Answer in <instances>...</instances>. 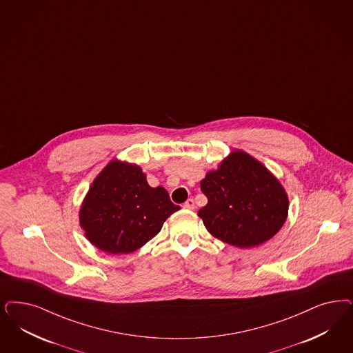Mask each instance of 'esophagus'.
Wrapping results in <instances>:
<instances>
[{
    "label": "esophagus",
    "instance_id": "1",
    "mask_svg": "<svg viewBox=\"0 0 353 353\" xmlns=\"http://www.w3.org/2000/svg\"><path fill=\"white\" fill-rule=\"evenodd\" d=\"M183 208H186V210H194V201L192 199V198H189L185 203H183Z\"/></svg>",
    "mask_w": 353,
    "mask_h": 353
}]
</instances>
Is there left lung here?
Instances as JSON below:
<instances>
[{"instance_id":"8db88e82","label":"left lung","mask_w":353,"mask_h":353,"mask_svg":"<svg viewBox=\"0 0 353 353\" xmlns=\"http://www.w3.org/2000/svg\"><path fill=\"white\" fill-rule=\"evenodd\" d=\"M201 190L208 202L198 216L214 237L240 249L272 239L288 216L290 201L279 180L256 158L233 150L207 172Z\"/></svg>"}]
</instances>
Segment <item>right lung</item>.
I'll return each mask as SVG.
<instances>
[{"mask_svg":"<svg viewBox=\"0 0 353 353\" xmlns=\"http://www.w3.org/2000/svg\"><path fill=\"white\" fill-rule=\"evenodd\" d=\"M180 210L163 188H151L133 163L113 159L91 183L79 210L85 239L108 254H129L158 234Z\"/></svg>","mask_w":353,"mask_h":353,"instance_id":"add662e5","label":"right lung"}]
</instances>
